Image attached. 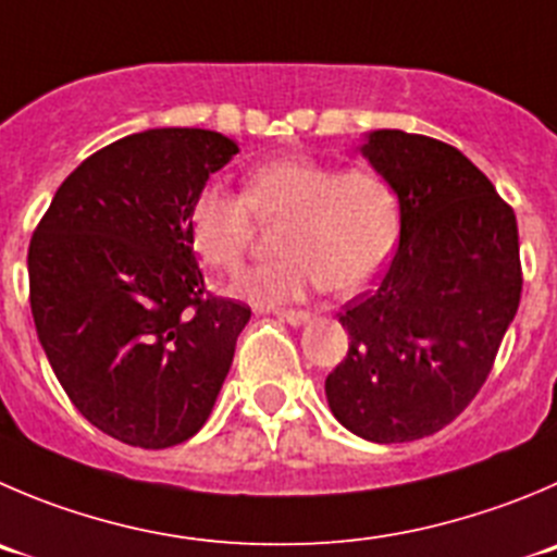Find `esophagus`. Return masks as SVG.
Listing matches in <instances>:
<instances>
[{
  "label": "esophagus",
  "mask_w": 557,
  "mask_h": 557,
  "mask_svg": "<svg viewBox=\"0 0 557 557\" xmlns=\"http://www.w3.org/2000/svg\"><path fill=\"white\" fill-rule=\"evenodd\" d=\"M275 317H278V320H284L287 325H293V327H300V325H306V322H311L309 311H275Z\"/></svg>",
  "instance_id": "esophagus-1"
}]
</instances>
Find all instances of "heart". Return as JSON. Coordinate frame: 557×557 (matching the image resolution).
<instances>
[{"label":"heart","mask_w":557,"mask_h":557,"mask_svg":"<svg viewBox=\"0 0 557 557\" xmlns=\"http://www.w3.org/2000/svg\"><path fill=\"white\" fill-rule=\"evenodd\" d=\"M253 215H284L282 257L251 264L230 293L253 306H278L314 289L355 293L391 257L399 232V199L388 180L367 166L342 169L309 156H278L246 174V194L208 183L185 213L190 248L208 268L235 270L251 237Z\"/></svg>","instance_id":"obj_1"}]
</instances>
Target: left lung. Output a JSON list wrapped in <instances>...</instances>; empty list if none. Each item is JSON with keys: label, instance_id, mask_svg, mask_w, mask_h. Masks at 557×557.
<instances>
[{"label": "left lung", "instance_id": "left-lung-1", "mask_svg": "<svg viewBox=\"0 0 557 557\" xmlns=\"http://www.w3.org/2000/svg\"><path fill=\"white\" fill-rule=\"evenodd\" d=\"M361 156L394 185L399 248L377 287L338 314L349 349L325 396L363 441H421L470 405L495 363L520 306V232L457 147L369 131Z\"/></svg>", "mask_w": 557, "mask_h": 557}]
</instances>
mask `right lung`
<instances>
[{"label":"right lung","instance_id":"add662e5","mask_svg":"<svg viewBox=\"0 0 557 557\" xmlns=\"http://www.w3.org/2000/svg\"><path fill=\"white\" fill-rule=\"evenodd\" d=\"M237 152L205 128L125 136L71 172L32 235L37 338L76 410L114 441L177 446L219 399L251 309L202 298L185 213Z\"/></svg>","mask_w":557,"mask_h":557}]
</instances>
